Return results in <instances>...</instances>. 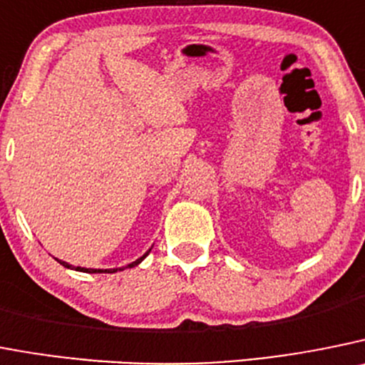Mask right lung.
Listing matches in <instances>:
<instances>
[{"label": "right lung", "mask_w": 365, "mask_h": 365, "mask_svg": "<svg viewBox=\"0 0 365 365\" xmlns=\"http://www.w3.org/2000/svg\"><path fill=\"white\" fill-rule=\"evenodd\" d=\"M150 252H146V255H148ZM146 255H143L141 259H137L135 262H132V264H128V267H133V266H137V264L139 262H143V260H145V257ZM59 264H63V266L65 267H70V269H76V272H83V273H115V272H119V269H123V267H119V269H90V267H76V266H70L68 262H63V260H59Z\"/></svg>", "instance_id": "1"}]
</instances>
